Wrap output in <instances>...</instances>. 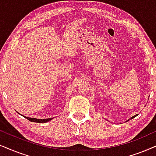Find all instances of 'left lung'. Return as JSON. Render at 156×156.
<instances>
[{"label":"left lung","instance_id":"left-lung-1","mask_svg":"<svg viewBox=\"0 0 156 156\" xmlns=\"http://www.w3.org/2000/svg\"><path fill=\"white\" fill-rule=\"evenodd\" d=\"M137 115H134V116H133V117L131 118V119H132V118H135V117H136V116Z\"/></svg>","mask_w":156,"mask_h":156}]
</instances>
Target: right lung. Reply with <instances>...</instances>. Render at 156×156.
I'll return each instance as SVG.
<instances>
[{
  "label": "right lung",
  "instance_id": "right-lung-1",
  "mask_svg": "<svg viewBox=\"0 0 156 156\" xmlns=\"http://www.w3.org/2000/svg\"><path fill=\"white\" fill-rule=\"evenodd\" d=\"M25 118H27L28 120H30V121L35 122V123H46V122H48L50 120L53 119V118H45V119H36V118H28V117H25Z\"/></svg>",
  "mask_w": 156,
  "mask_h": 156
}]
</instances>
